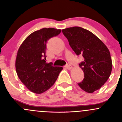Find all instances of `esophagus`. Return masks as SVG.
<instances>
[{"label": "esophagus", "instance_id": "1", "mask_svg": "<svg viewBox=\"0 0 122 122\" xmlns=\"http://www.w3.org/2000/svg\"><path fill=\"white\" fill-rule=\"evenodd\" d=\"M66 67L68 70H70V69H71V68H72V66L71 64H66Z\"/></svg>", "mask_w": 122, "mask_h": 122}]
</instances>
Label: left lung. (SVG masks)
<instances>
[{
	"mask_svg": "<svg viewBox=\"0 0 122 122\" xmlns=\"http://www.w3.org/2000/svg\"><path fill=\"white\" fill-rule=\"evenodd\" d=\"M70 46L84 61L79 64L84 78L78 85L87 93L99 90L107 81L112 70L109 50L104 43L89 30L78 26L62 29Z\"/></svg>",
	"mask_w": 122,
	"mask_h": 122,
	"instance_id": "1",
	"label": "left lung"
}]
</instances>
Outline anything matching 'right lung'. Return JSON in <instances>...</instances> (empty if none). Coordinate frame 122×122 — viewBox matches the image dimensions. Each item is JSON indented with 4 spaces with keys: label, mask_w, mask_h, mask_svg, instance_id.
I'll list each match as a JSON object with an SVG mask.
<instances>
[{
    "label": "right lung",
    "mask_w": 122,
    "mask_h": 122,
    "mask_svg": "<svg viewBox=\"0 0 122 122\" xmlns=\"http://www.w3.org/2000/svg\"><path fill=\"white\" fill-rule=\"evenodd\" d=\"M61 30L55 28H42L29 35L18 51L15 67L17 74L29 90L41 94L53 86L62 67H54L46 63L47 41L57 36Z\"/></svg>",
    "instance_id": "right-lung-1"
}]
</instances>
